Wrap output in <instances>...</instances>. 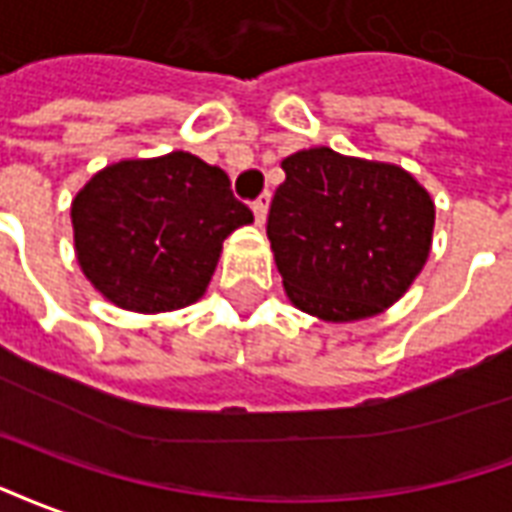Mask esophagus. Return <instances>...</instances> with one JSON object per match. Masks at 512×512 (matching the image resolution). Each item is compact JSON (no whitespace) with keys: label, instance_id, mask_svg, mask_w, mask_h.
<instances>
[{"label":"esophagus","instance_id":"esophagus-1","mask_svg":"<svg viewBox=\"0 0 512 512\" xmlns=\"http://www.w3.org/2000/svg\"><path fill=\"white\" fill-rule=\"evenodd\" d=\"M270 190H264V193H261L259 199L253 201V215H256V223H264V218H267V210H270Z\"/></svg>","mask_w":512,"mask_h":512}]
</instances>
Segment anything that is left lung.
Masks as SVG:
<instances>
[{
	"instance_id": "left-lung-1",
	"label": "left lung",
	"mask_w": 512,
	"mask_h": 512,
	"mask_svg": "<svg viewBox=\"0 0 512 512\" xmlns=\"http://www.w3.org/2000/svg\"><path fill=\"white\" fill-rule=\"evenodd\" d=\"M267 237L302 311L354 322L390 308L431 251L434 201L390 163L302 149L281 163Z\"/></svg>"
}]
</instances>
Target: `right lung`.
<instances>
[{
  "mask_svg": "<svg viewBox=\"0 0 512 512\" xmlns=\"http://www.w3.org/2000/svg\"><path fill=\"white\" fill-rule=\"evenodd\" d=\"M70 212L84 275L114 305L141 313L199 300L223 240L253 220L229 177L190 152L114 163Z\"/></svg>",
  "mask_w": 512,
  "mask_h": 512,
  "instance_id": "right-lung-1",
  "label": "right lung"
}]
</instances>
